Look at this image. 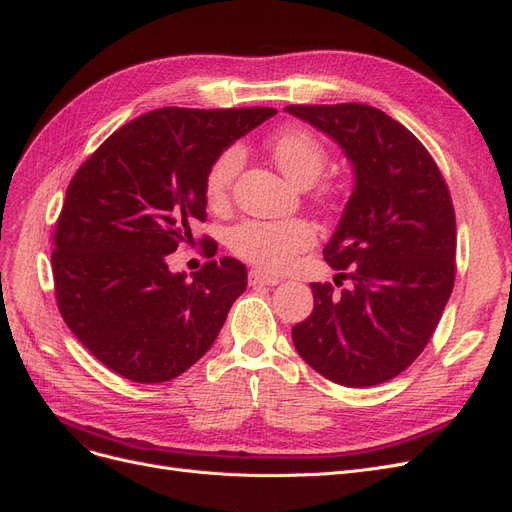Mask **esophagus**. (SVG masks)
Segmentation results:
<instances>
[{"mask_svg":"<svg viewBox=\"0 0 512 512\" xmlns=\"http://www.w3.org/2000/svg\"><path fill=\"white\" fill-rule=\"evenodd\" d=\"M278 278L276 276H270V274H263L261 270H251L249 272V285L251 287H274V285H278Z\"/></svg>","mask_w":512,"mask_h":512,"instance_id":"1","label":"esophagus"}]
</instances>
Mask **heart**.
I'll return each instance as SVG.
<instances>
[{
    "mask_svg": "<svg viewBox=\"0 0 512 512\" xmlns=\"http://www.w3.org/2000/svg\"><path fill=\"white\" fill-rule=\"evenodd\" d=\"M272 158L289 181L310 187L327 166V149L310 130L291 126L276 132L268 143ZM244 164L240 145L225 147L206 173V198L219 206L232 192V185ZM316 240L312 225L301 219L261 221L249 219L234 225L227 234V244L234 255L266 272H282L293 259Z\"/></svg>",
    "mask_w": 512,
    "mask_h": 512,
    "instance_id": "heart-1",
    "label": "heart"
}]
</instances>
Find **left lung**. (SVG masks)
<instances>
[{
	"label": "left lung",
	"instance_id": "left-lung-1",
	"mask_svg": "<svg viewBox=\"0 0 512 512\" xmlns=\"http://www.w3.org/2000/svg\"><path fill=\"white\" fill-rule=\"evenodd\" d=\"M329 135L354 168V189L325 246L335 285L312 282L314 310L291 329L304 361L327 380L384 384L422 354L456 280V213L428 149L382 109L289 105Z\"/></svg>",
	"mask_w": 512,
	"mask_h": 512
}]
</instances>
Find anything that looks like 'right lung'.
<instances>
[{
  "label": "right lung",
  "instance_id": "right-lung-1",
  "mask_svg": "<svg viewBox=\"0 0 512 512\" xmlns=\"http://www.w3.org/2000/svg\"><path fill=\"white\" fill-rule=\"evenodd\" d=\"M274 113L149 111L113 132L73 175L54 230L56 304L80 344L113 373L137 384L168 382L213 346L246 289V268L221 257L187 278L168 270L166 255L192 240L194 221H206L213 160Z\"/></svg>",
  "mask_w": 512,
  "mask_h": 512
}]
</instances>
